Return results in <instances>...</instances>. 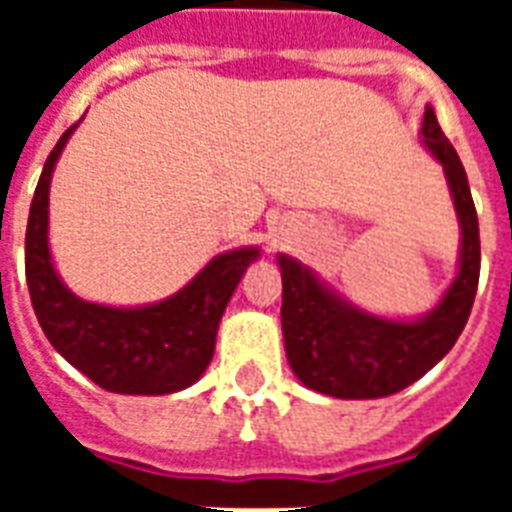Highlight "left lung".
<instances>
[{
    "mask_svg": "<svg viewBox=\"0 0 512 512\" xmlns=\"http://www.w3.org/2000/svg\"><path fill=\"white\" fill-rule=\"evenodd\" d=\"M422 138L444 164L462 225L460 273L433 313L420 321H388L337 300L308 268L279 257L284 297L281 329L292 372L303 385L335 398H382L409 388L452 350L468 324L481 273L478 215L468 175L433 108H425Z\"/></svg>",
    "mask_w": 512,
    "mask_h": 512,
    "instance_id": "8db88e82",
    "label": "left lung"
}]
</instances>
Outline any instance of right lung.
<instances>
[{
	"mask_svg": "<svg viewBox=\"0 0 512 512\" xmlns=\"http://www.w3.org/2000/svg\"><path fill=\"white\" fill-rule=\"evenodd\" d=\"M74 130L71 124L47 156L28 212L26 281L39 327L68 364L103 390L164 396L188 388L212 361L217 324L257 249L217 255L188 287L146 308H106L74 297L47 249L50 177Z\"/></svg>",
	"mask_w": 512,
	"mask_h": 512,
	"instance_id": "right-lung-1",
	"label": "right lung"
}]
</instances>
